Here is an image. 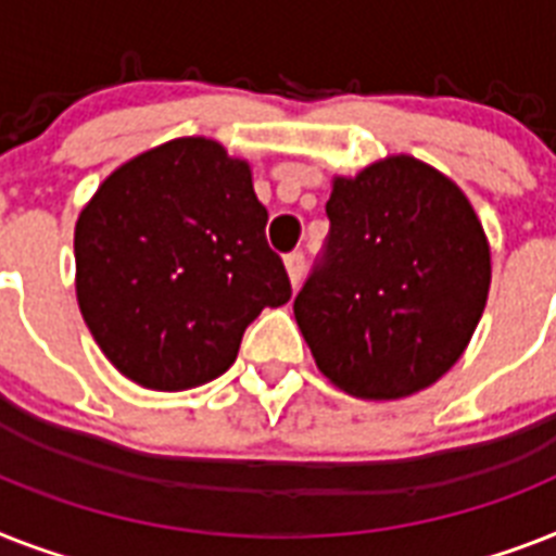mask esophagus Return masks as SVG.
Here are the masks:
<instances>
[{
	"mask_svg": "<svg viewBox=\"0 0 556 556\" xmlns=\"http://www.w3.org/2000/svg\"><path fill=\"white\" fill-rule=\"evenodd\" d=\"M286 268H288V277H291V286L296 288L302 282V274H305V254L302 251H291L286 256Z\"/></svg>",
	"mask_w": 556,
	"mask_h": 556,
	"instance_id": "1",
	"label": "esophagus"
}]
</instances>
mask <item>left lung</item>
<instances>
[{
	"instance_id": "left-lung-1",
	"label": "left lung",
	"mask_w": 556,
	"mask_h": 556,
	"mask_svg": "<svg viewBox=\"0 0 556 556\" xmlns=\"http://www.w3.org/2000/svg\"><path fill=\"white\" fill-rule=\"evenodd\" d=\"M328 237L293 300L319 371L363 400L422 391L480 323L491 254L471 202L440 170L391 156L337 179Z\"/></svg>"
}]
</instances>
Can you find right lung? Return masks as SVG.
I'll return each instance as SVG.
<instances>
[{"label": "right lung", "mask_w": 556, "mask_h": 556, "mask_svg": "<svg viewBox=\"0 0 556 556\" xmlns=\"http://www.w3.org/2000/svg\"><path fill=\"white\" fill-rule=\"evenodd\" d=\"M245 162L188 137L108 176L76 223V296L128 380L182 391L225 374L263 308L291 300Z\"/></svg>", "instance_id": "right-lung-1"}]
</instances>
